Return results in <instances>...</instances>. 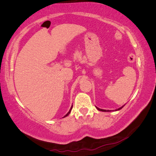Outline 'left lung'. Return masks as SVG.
<instances>
[{
    "instance_id": "obj_1",
    "label": "left lung",
    "mask_w": 156,
    "mask_h": 156,
    "mask_svg": "<svg viewBox=\"0 0 156 156\" xmlns=\"http://www.w3.org/2000/svg\"><path fill=\"white\" fill-rule=\"evenodd\" d=\"M124 105H123L122 107H120V108H118V109H116L115 111H119V110H120V109H121V108L123 107ZM96 108H97V109L98 110H99V111H103V112H108V111H109V110H104V109H101V108H98V107H96Z\"/></svg>"
}]
</instances>
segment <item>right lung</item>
Wrapping results in <instances>:
<instances>
[{
	"mask_svg": "<svg viewBox=\"0 0 156 156\" xmlns=\"http://www.w3.org/2000/svg\"><path fill=\"white\" fill-rule=\"evenodd\" d=\"M72 107H73V105L72 106V107H71V108H70V109H69V112L67 113V114L66 115L64 116V117H66V116H67L68 115H69V113H70V112H71V111H72Z\"/></svg>",
	"mask_w": 156,
	"mask_h": 156,
	"instance_id": "1",
	"label": "right lung"
}]
</instances>
